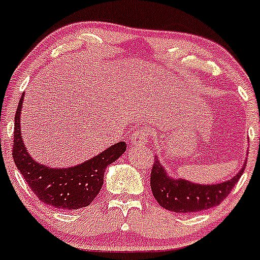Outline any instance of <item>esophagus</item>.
I'll return each instance as SVG.
<instances>
[{
    "label": "esophagus",
    "instance_id": "obj_1",
    "mask_svg": "<svg viewBox=\"0 0 260 260\" xmlns=\"http://www.w3.org/2000/svg\"><path fill=\"white\" fill-rule=\"evenodd\" d=\"M152 138V131L149 128H141V129H137L132 135V142L135 145H145V143L151 142Z\"/></svg>",
    "mask_w": 260,
    "mask_h": 260
}]
</instances>
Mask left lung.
<instances>
[{
	"instance_id": "8db88e82",
	"label": "left lung",
	"mask_w": 260,
	"mask_h": 260,
	"mask_svg": "<svg viewBox=\"0 0 260 260\" xmlns=\"http://www.w3.org/2000/svg\"><path fill=\"white\" fill-rule=\"evenodd\" d=\"M246 162L232 179L214 185L193 183L183 179H175L166 172L156 157L151 171V188L157 203L172 212H199L217 206L226 199L240 176Z\"/></svg>"
}]
</instances>
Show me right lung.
<instances>
[{"instance_id": "right-lung-1", "label": "right lung", "mask_w": 260, "mask_h": 260, "mask_svg": "<svg viewBox=\"0 0 260 260\" xmlns=\"http://www.w3.org/2000/svg\"><path fill=\"white\" fill-rule=\"evenodd\" d=\"M23 95L15 115L12 157L27 185L44 204L60 210H77L88 206L103 186L104 172L124 153L127 145L118 142L93 158L68 169H51L30 156L21 137L20 117Z\"/></svg>"}]
</instances>
